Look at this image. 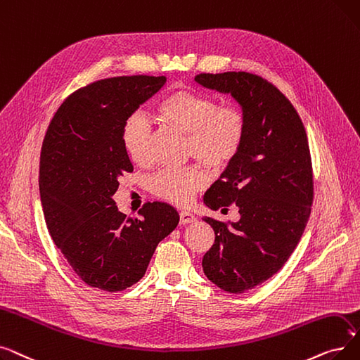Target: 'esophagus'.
Returning a JSON list of instances; mask_svg holds the SVG:
<instances>
[{
    "mask_svg": "<svg viewBox=\"0 0 360 360\" xmlns=\"http://www.w3.org/2000/svg\"><path fill=\"white\" fill-rule=\"evenodd\" d=\"M180 224H191V222L196 221V217L189 211H180Z\"/></svg>",
    "mask_w": 360,
    "mask_h": 360,
    "instance_id": "1",
    "label": "esophagus"
}]
</instances>
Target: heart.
<instances>
[{"mask_svg":"<svg viewBox=\"0 0 360 360\" xmlns=\"http://www.w3.org/2000/svg\"><path fill=\"white\" fill-rule=\"evenodd\" d=\"M157 118L167 127L186 134V155L211 169L229 167L242 149L246 134V115L237 105H219L210 95L176 91L157 105ZM152 131L146 120L130 115L122 130V142L129 158L143 164L149 158ZM207 184L199 165L162 169L150 179L152 193L174 205H189Z\"/></svg>","mask_w":360,"mask_h":360,"instance_id":"b5f03b06","label":"heart"}]
</instances>
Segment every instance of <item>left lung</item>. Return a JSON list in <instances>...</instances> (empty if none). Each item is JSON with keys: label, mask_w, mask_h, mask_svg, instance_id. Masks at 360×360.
I'll return each mask as SVG.
<instances>
[{"label": "left lung", "mask_w": 360, "mask_h": 360, "mask_svg": "<svg viewBox=\"0 0 360 360\" xmlns=\"http://www.w3.org/2000/svg\"><path fill=\"white\" fill-rule=\"evenodd\" d=\"M205 88L231 94L246 115L240 152L205 193L212 210L236 205L237 222L203 217L215 240L203 272L229 293H243L280 271L296 249L314 202V171L302 120L266 79L246 72L200 73Z\"/></svg>", "instance_id": "8db88e82"}]
</instances>
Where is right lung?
I'll list each match as a JSON object with an SVG mask.
<instances>
[{"mask_svg":"<svg viewBox=\"0 0 360 360\" xmlns=\"http://www.w3.org/2000/svg\"><path fill=\"white\" fill-rule=\"evenodd\" d=\"M164 83L143 75L89 83L65 98L44 138L39 192L48 231L79 278L110 293L138 283L179 224L168 203L145 202L142 218H131L112 199L118 179L133 173L123 124Z\"/></svg>","mask_w":360,"mask_h":360,"instance_id":"add662e5","label":"right lung"}]
</instances>
